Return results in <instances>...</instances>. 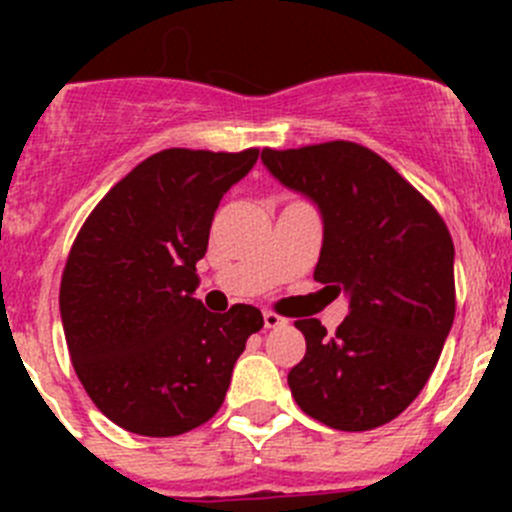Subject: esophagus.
<instances>
[{
    "instance_id": "1",
    "label": "esophagus",
    "mask_w": 512,
    "mask_h": 512,
    "mask_svg": "<svg viewBox=\"0 0 512 512\" xmlns=\"http://www.w3.org/2000/svg\"><path fill=\"white\" fill-rule=\"evenodd\" d=\"M262 319H265V329H277V327H285L287 319L280 317V314L275 312H265L262 314Z\"/></svg>"
}]
</instances>
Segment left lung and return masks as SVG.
<instances>
[{
    "mask_svg": "<svg viewBox=\"0 0 512 512\" xmlns=\"http://www.w3.org/2000/svg\"><path fill=\"white\" fill-rule=\"evenodd\" d=\"M275 180L312 200L322 218L314 280L349 314L327 334L294 327L307 354L287 384L307 416L339 431L396 418L436 369L456 314L453 242L433 205L384 158L349 141L262 151Z\"/></svg>",
    "mask_w": 512,
    "mask_h": 512,
    "instance_id": "1",
    "label": "left lung"
}]
</instances>
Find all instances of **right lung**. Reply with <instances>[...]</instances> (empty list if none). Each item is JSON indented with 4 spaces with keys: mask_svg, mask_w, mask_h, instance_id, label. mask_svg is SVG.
Segmentation results:
<instances>
[{
    "mask_svg": "<svg viewBox=\"0 0 512 512\" xmlns=\"http://www.w3.org/2000/svg\"><path fill=\"white\" fill-rule=\"evenodd\" d=\"M257 156L160 151L108 190L71 247L59 292L71 361L126 431L180 436L213 418L265 324L252 304L215 314L195 299L215 210Z\"/></svg>",
    "mask_w": 512,
    "mask_h": 512,
    "instance_id": "right-lung-1",
    "label": "right lung"
}]
</instances>
